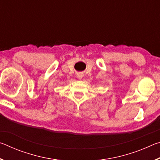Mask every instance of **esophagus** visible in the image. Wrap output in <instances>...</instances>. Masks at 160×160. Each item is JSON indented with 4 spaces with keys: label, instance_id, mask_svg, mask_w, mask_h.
I'll use <instances>...</instances> for the list:
<instances>
[{
    "label": "esophagus",
    "instance_id": "obj_1",
    "mask_svg": "<svg viewBox=\"0 0 160 160\" xmlns=\"http://www.w3.org/2000/svg\"><path fill=\"white\" fill-rule=\"evenodd\" d=\"M76 76L77 78H78V79H82V77H83V74L82 73V72H78V73L76 74Z\"/></svg>",
    "mask_w": 160,
    "mask_h": 160
}]
</instances>
